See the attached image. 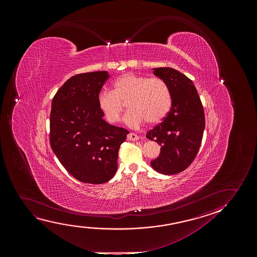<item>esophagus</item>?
Instances as JSON below:
<instances>
[{
  "label": "esophagus",
  "mask_w": 257,
  "mask_h": 257,
  "mask_svg": "<svg viewBox=\"0 0 257 257\" xmlns=\"http://www.w3.org/2000/svg\"><path fill=\"white\" fill-rule=\"evenodd\" d=\"M127 140L128 141H135L139 140L137 134H134V133H130L127 135Z\"/></svg>",
  "instance_id": "obj_1"
}]
</instances>
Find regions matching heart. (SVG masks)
I'll return each instance as SVG.
<instances>
[{"instance_id":"b5f03b06","label":"heart","mask_w":257,"mask_h":257,"mask_svg":"<svg viewBox=\"0 0 257 257\" xmlns=\"http://www.w3.org/2000/svg\"><path fill=\"white\" fill-rule=\"evenodd\" d=\"M126 102L125 123L132 127L162 121L171 108V93L162 78L126 73L112 83L111 92H102L97 97L99 109L110 123L119 122Z\"/></svg>"}]
</instances>
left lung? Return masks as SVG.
Returning <instances> with one entry per match:
<instances>
[{
  "label": "left lung",
  "instance_id": "left-lung-1",
  "mask_svg": "<svg viewBox=\"0 0 257 257\" xmlns=\"http://www.w3.org/2000/svg\"><path fill=\"white\" fill-rule=\"evenodd\" d=\"M153 73L169 86L172 103L162 122L147 134L162 147L151 166L163 175H175L185 170L197 156L205 126L204 108L186 75L171 67L154 68Z\"/></svg>",
  "mask_w": 257,
  "mask_h": 257
}]
</instances>
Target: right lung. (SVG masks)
Listing matches in <instances>:
<instances>
[{
    "instance_id": "right-lung-1",
    "label": "right lung",
    "mask_w": 257,
    "mask_h": 257,
    "mask_svg": "<svg viewBox=\"0 0 257 257\" xmlns=\"http://www.w3.org/2000/svg\"><path fill=\"white\" fill-rule=\"evenodd\" d=\"M107 71L74 75L57 91L50 114V145L67 172L80 182L107 183L115 176L127 131L102 119L97 103Z\"/></svg>"
}]
</instances>
